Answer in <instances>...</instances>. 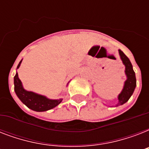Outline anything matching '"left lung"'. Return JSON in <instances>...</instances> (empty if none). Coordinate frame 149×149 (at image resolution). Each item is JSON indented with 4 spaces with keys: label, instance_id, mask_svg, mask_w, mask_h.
Returning <instances> with one entry per match:
<instances>
[{
    "label": "left lung",
    "instance_id": "left-lung-1",
    "mask_svg": "<svg viewBox=\"0 0 149 149\" xmlns=\"http://www.w3.org/2000/svg\"><path fill=\"white\" fill-rule=\"evenodd\" d=\"M119 56L122 61V63L125 66V75L127 79L125 81L124 86L121 92L118 96V103L116 104L115 107L120 106L125 104L126 102L130 99L134 91V89L136 87V77H135V72L133 70V66L129 60V58L125 56V53L120 49H118ZM106 105V104H105Z\"/></svg>",
    "mask_w": 149,
    "mask_h": 149
}]
</instances>
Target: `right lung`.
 I'll list each match as a JSON object with an SVG mask.
<instances>
[{
  "label": "right lung",
  "instance_id": "obj_1",
  "mask_svg": "<svg viewBox=\"0 0 149 149\" xmlns=\"http://www.w3.org/2000/svg\"><path fill=\"white\" fill-rule=\"evenodd\" d=\"M22 62V59L20 61L19 64L17 65V70L20 67ZM14 84H15V92L17 97L19 98L20 100L24 105H26L29 109L32 111H38V112L49 111L58 106L63 100L62 98L56 100L49 99L44 95H41L32 91H26L18 77L17 72H16V74L14 77Z\"/></svg>",
  "mask_w": 149,
  "mask_h": 149
}]
</instances>
